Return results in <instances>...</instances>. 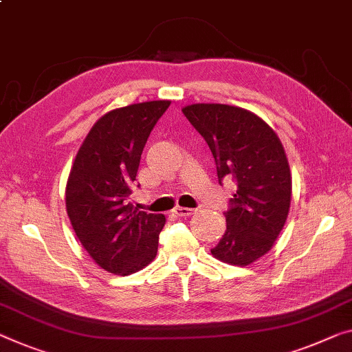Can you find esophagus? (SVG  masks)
Segmentation results:
<instances>
[{"label":"esophagus","instance_id":"34e87169","mask_svg":"<svg viewBox=\"0 0 352 352\" xmlns=\"http://www.w3.org/2000/svg\"><path fill=\"white\" fill-rule=\"evenodd\" d=\"M175 214L179 215V217H188V215L193 214V209L190 208H182V206H177L175 209Z\"/></svg>","mask_w":352,"mask_h":352}]
</instances>
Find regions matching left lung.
Segmentation results:
<instances>
[{
	"mask_svg": "<svg viewBox=\"0 0 352 352\" xmlns=\"http://www.w3.org/2000/svg\"><path fill=\"white\" fill-rule=\"evenodd\" d=\"M182 113L208 143L219 182L231 177L237 187L223 212L225 234L210 253L247 266L270 250L288 217L291 173L283 146L261 118L244 108L193 104Z\"/></svg>",
	"mask_w": 352,
	"mask_h": 352,
	"instance_id": "8db88e82",
	"label": "left lung"
}]
</instances>
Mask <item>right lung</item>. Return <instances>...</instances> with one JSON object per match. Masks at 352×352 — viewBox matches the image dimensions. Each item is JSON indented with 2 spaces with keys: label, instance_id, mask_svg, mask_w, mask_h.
Instances as JSON below:
<instances>
[{
  "label": "right lung",
  "instance_id": "obj_1",
  "mask_svg": "<svg viewBox=\"0 0 352 352\" xmlns=\"http://www.w3.org/2000/svg\"><path fill=\"white\" fill-rule=\"evenodd\" d=\"M168 100L108 111L91 129L70 170L66 208L72 228L102 269L129 275L157 255L164 214L127 203L137 186L140 159Z\"/></svg>",
  "mask_w": 352,
  "mask_h": 352
}]
</instances>
